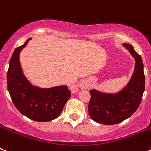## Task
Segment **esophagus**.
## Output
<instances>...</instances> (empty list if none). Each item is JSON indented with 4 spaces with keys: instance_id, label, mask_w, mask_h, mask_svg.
Segmentation results:
<instances>
[{
    "instance_id": "esophagus-1",
    "label": "esophagus",
    "mask_w": 151,
    "mask_h": 151,
    "mask_svg": "<svg viewBox=\"0 0 151 151\" xmlns=\"http://www.w3.org/2000/svg\"><path fill=\"white\" fill-rule=\"evenodd\" d=\"M88 86H89V85H88V83L87 81H82V82H80V84H79V87L81 88L82 89L88 88ZM72 89H73V91H75L76 90V87H74V86H73V87H72Z\"/></svg>"
}]
</instances>
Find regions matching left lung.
Instances as JSON below:
<instances>
[{"label": "left lung", "mask_w": 151, "mask_h": 151, "mask_svg": "<svg viewBox=\"0 0 151 151\" xmlns=\"http://www.w3.org/2000/svg\"><path fill=\"white\" fill-rule=\"evenodd\" d=\"M135 60L134 73L127 85L116 94L90 90L88 112L91 118L103 125H115L129 118L137 110L145 88L144 65L132 45L123 44Z\"/></svg>", "instance_id": "1"}]
</instances>
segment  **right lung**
Returning <instances> with one entry per match:
<instances>
[{
	"label": "right lung",
	"mask_w": 151,
	"mask_h": 151,
	"mask_svg": "<svg viewBox=\"0 0 151 151\" xmlns=\"http://www.w3.org/2000/svg\"><path fill=\"white\" fill-rule=\"evenodd\" d=\"M31 40L13 51L7 71V88L13 104L22 115L38 122L53 120L60 115L71 96L66 85L50 88L35 87L22 73L19 54Z\"/></svg>",
	"instance_id": "add662e5"
}]
</instances>
